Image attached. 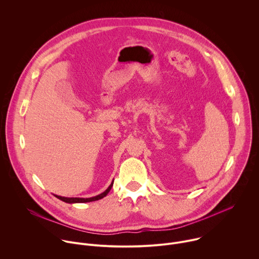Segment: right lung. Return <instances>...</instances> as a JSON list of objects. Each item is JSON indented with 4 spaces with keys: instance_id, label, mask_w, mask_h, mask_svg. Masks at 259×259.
<instances>
[{
    "instance_id": "1",
    "label": "right lung",
    "mask_w": 259,
    "mask_h": 259,
    "mask_svg": "<svg viewBox=\"0 0 259 259\" xmlns=\"http://www.w3.org/2000/svg\"><path fill=\"white\" fill-rule=\"evenodd\" d=\"M113 184H114V180L112 181V183H110V186L103 192L101 193L100 195H97L95 197H91V198H67V197H61V196H57V195H54L57 199L65 202V203H68V204H75V203H88V202H93V201H97V200H100L102 198H104L108 193L109 191L112 190L113 188Z\"/></svg>"
}]
</instances>
